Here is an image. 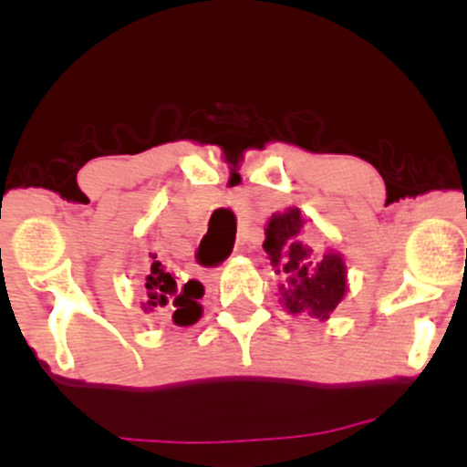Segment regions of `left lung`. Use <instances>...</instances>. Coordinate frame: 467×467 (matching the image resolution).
I'll return each instance as SVG.
<instances>
[{
	"label": "left lung",
	"instance_id": "8db88e82",
	"mask_svg": "<svg viewBox=\"0 0 467 467\" xmlns=\"http://www.w3.org/2000/svg\"><path fill=\"white\" fill-rule=\"evenodd\" d=\"M264 250L270 264L278 267L276 272L287 276L283 296L289 312L329 318L347 292V267L337 254H325L320 264H314V250L303 237L298 208L270 219Z\"/></svg>",
	"mask_w": 467,
	"mask_h": 467
}]
</instances>
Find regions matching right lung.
<instances>
[{
	"mask_svg": "<svg viewBox=\"0 0 467 467\" xmlns=\"http://www.w3.org/2000/svg\"><path fill=\"white\" fill-rule=\"evenodd\" d=\"M144 287H147L149 296V312L171 314L175 325H192L195 320H200V298L203 296V285L191 278L180 287V283L166 270L162 261H158V256H153Z\"/></svg>",
	"mask_w": 467,
	"mask_h": 467,
	"instance_id": "obj_1",
	"label": "right lung"
}]
</instances>
